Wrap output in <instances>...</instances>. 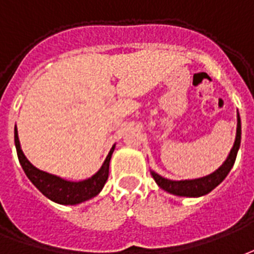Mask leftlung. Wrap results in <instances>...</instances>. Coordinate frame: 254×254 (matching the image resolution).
I'll return each instance as SVG.
<instances>
[{
  "label": "left lung",
  "instance_id": "left-lung-1",
  "mask_svg": "<svg viewBox=\"0 0 254 254\" xmlns=\"http://www.w3.org/2000/svg\"><path fill=\"white\" fill-rule=\"evenodd\" d=\"M240 144H241V120L240 116L237 117V134H236V141L233 145L232 151L227 156V159L225 160L219 168L215 172L207 175L204 178H199V179L194 180H170L165 179L160 175H157L156 172L152 171L151 174L153 176V179L157 185L160 186L161 189L170 192V194L179 195V196H202V195L208 194L211 190L217 187L221 182L227 176V174L230 172L232 167L234 165L236 157H237V152L240 149Z\"/></svg>",
  "mask_w": 254,
  "mask_h": 254
}]
</instances>
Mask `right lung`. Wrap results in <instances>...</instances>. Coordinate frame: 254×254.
I'll return each mask as SVG.
<instances>
[{
	"label": "right lung",
	"mask_w": 254,
	"mask_h": 254,
	"mask_svg": "<svg viewBox=\"0 0 254 254\" xmlns=\"http://www.w3.org/2000/svg\"><path fill=\"white\" fill-rule=\"evenodd\" d=\"M14 144H16L17 156H18L20 164L28 176V179L36 186V189H39L41 194L46 195L47 198L54 200L56 203L78 204L87 199L94 198L95 195L101 192V190L103 189V186L109 178V163L112 159L114 145L110 149L106 160L97 174L93 175L90 179L82 180V182H68V180L62 179L59 176L37 170L35 165L29 163V160L21 151L17 127H14Z\"/></svg>",
	"instance_id": "right-lung-1"
}]
</instances>
